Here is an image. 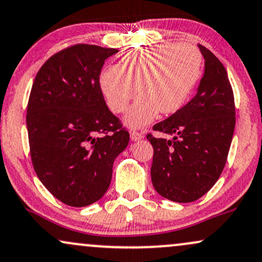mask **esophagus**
Listing matches in <instances>:
<instances>
[{
  "mask_svg": "<svg viewBox=\"0 0 262 262\" xmlns=\"http://www.w3.org/2000/svg\"><path fill=\"white\" fill-rule=\"evenodd\" d=\"M144 138V134L140 133V132H137V130H132L130 132V139L137 141V140H140Z\"/></svg>",
  "mask_w": 262,
  "mask_h": 262,
  "instance_id": "obj_1",
  "label": "esophagus"
}]
</instances>
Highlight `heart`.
Masks as SVG:
<instances>
[{"label":"heart","mask_w":262,"mask_h":262,"mask_svg":"<svg viewBox=\"0 0 262 262\" xmlns=\"http://www.w3.org/2000/svg\"><path fill=\"white\" fill-rule=\"evenodd\" d=\"M201 68L203 57L194 46L160 43L125 51L121 66L103 69L100 85L107 105L116 113L124 112L140 94L125 115L128 125L139 128L152 122L159 112H177L194 90Z\"/></svg>","instance_id":"heart-1"}]
</instances>
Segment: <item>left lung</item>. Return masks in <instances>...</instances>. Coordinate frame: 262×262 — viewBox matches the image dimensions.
<instances>
[{
  "label": "left lung",
  "instance_id": "8db88e82",
  "mask_svg": "<svg viewBox=\"0 0 262 262\" xmlns=\"http://www.w3.org/2000/svg\"><path fill=\"white\" fill-rule=\"evenodd\" d=\"M205 73L196 95L146 135L154 147L151 181L160 195L176 203L198 200L215 185L225 168L235 127V106L226 68L200 45Z\"/></svg>",
  "mask_w": 262,
  "mask_h": 262
}]
</instances>
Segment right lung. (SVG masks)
<instances>
[{"mask_svg":"<svg viewBox=\"0 0 262 262\" xmlns=\"http://www.w3.org/2000/svg\"><path fill=\"white\" fill-rule=\"evenodd\" d=\"M117 52L88 43L69 46L43 63L31 88V162L47 190L69 206H88L103 196L113 162L129 143L100 86L105 59Z\"/></svg>","mask_w":262,"mask_h":262,"instance_id":"obj_1","label":"right lung"}]
</instances>
